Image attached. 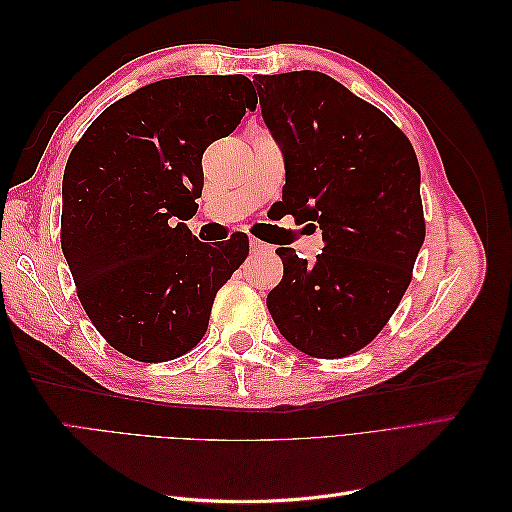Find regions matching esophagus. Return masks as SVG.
Here are the masks:
<instances>
[{
  "mask_svg": "<svg viewBox=\"0 0 512 512\" xmlns=\"http://www.w3.org/2000/svg\"><path fill=\"white\" fill-rule=\"evenodd\" d=\"M250 250H252L254 254H262V252H269V245L262 243L260 239H252V241H250Z\"/></svg>",
  "mask_w": 512,
  "mask_h": 512,
  "instance_id": "34e87169",
  "label": "esophagus"
}]
</instances>
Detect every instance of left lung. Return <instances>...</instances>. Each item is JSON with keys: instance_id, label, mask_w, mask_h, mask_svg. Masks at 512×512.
Segmentation results:
<instances>
[{"instance_id": "8db88e82", "label": "left lung", "mask_w": 512, "mask_h": 512, "mask_svg": "<svg viewBox=\"0 0 512 512\" xmlns=\"http://www.w3.org/2000/svg\"><path fill=\"white\" fill-rule=\"evenodd\" d=\"M254 79L262 117L284 147L286 213L318 222L324 241L309 267L277 247L284 277L267 307L294 348L342 359L384 329L412 282L425 241L421 168L408 136L331 76Z\"/></svg>"}]
</instances>
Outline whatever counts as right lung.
<instances>
[{"label": "right lung", "instance_id": "add662e5", "mask_svg": "<svg viewBox=\"0 0 512 512\" xmlns=\"http://www.w3.org/2000/svg\"><path fill=\"white\" fill-rule=\"evenodd\" d=\"M247 108L256 94L243 74L164 79L113 102L70 153L61 250L89 320L134 361L190 352L250 254L245 232L211 245L180 222L198 209L205 149Z\"/></svg>", "mask_w": 512, "mask_h": 512}]
</instances>
